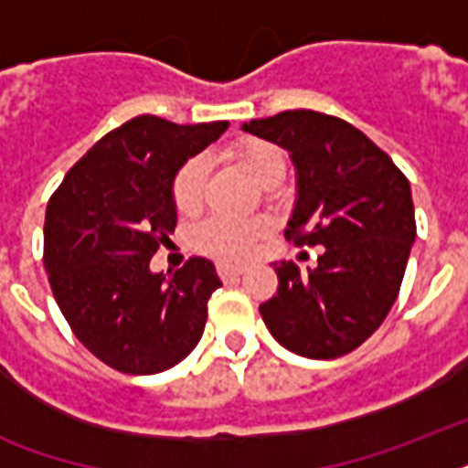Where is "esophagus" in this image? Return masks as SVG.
I'll use <instances>...</instances> for the list:
<instances>
[{
    "instance_id": "1",
    "label": "esophagus",
    "mask_w": 468,
    "mask_h": 468,
    "mask_svg": "<svg viewBox=\"0 0 468 468\" xmlns=\"http://www.w3.org/2000/svg\"><path fill=\"white\" fill-rule=\"evenodd\" d=\"M216 271H218L220 279H235L240 277L245 267L242 264H230V262H218L216 264Z\"/></svg>"
}]
</instances>
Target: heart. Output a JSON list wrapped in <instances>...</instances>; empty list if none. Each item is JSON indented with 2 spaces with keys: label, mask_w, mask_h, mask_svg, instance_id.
<instances>
[{
  "label": "heart",
  "mask_w": 468,
  "mask_h": 468,
  "mask_svg": "<svg viewBox=\"0 0 468 468\" xmlns=\"http://www.w3.org/2000/svg\"><path fill=\"white\" fill-rule=\"evenodd\" d=\"M233 157L264 186L282 182L286 172V155L277 143L264 138H242L233 145ZM206 182H208V160L194 155L176 169L172 179V201L184 216L197 213L204 206ZM267 233L262 218H228L211 216L194 228V245L198 252L211 255L220 262H240L255 250Z\"/></svg>",
  "instance_id": "heart-1"
}]
</instances>
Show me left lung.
I'll return each instance as SVG.
<instances>
[{"instance_id": "8db88e82", "label": "left lung", "mask_w": 468, "mask_h": 468, "mask_svg": "<svg viewBox=\"0 0 468 468\" xmlns=\"http://www.w3.org/2000/svg\"><path fill=\"white\" fill-rule=\"evenodd\" d=\"M292 153L299 198L284 230L323 245L318 267L274 264L279 289L260 306L274 340L308 359H335L377 333L391 311L415 242L410 184L384 150L347 121L311 109L245 123Z\"/></svg>"}]
</instances>
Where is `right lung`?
I'll use <instances>...</instances> for the list:
<instances>
[{
    "mask_svg": "<svg viewBox=\"0 0 468 468\" xmlns=\"http://www.w3.org/2000/svg\"><path fill=\"white\" fill-rule=\"evenodd\" d=\"M228 128V121L179 126L135 116L77 160L48 201L43 262L72 333L123 374H157L197 347L208 299L220 286L208 260L150 271L175 233L176 169Z\"/></svg>",
    "mask_w": 468,
    "mask_h": 468,
    "instance_id": "right-lung-1",
    "label": "right lung"
}]
</instances>
